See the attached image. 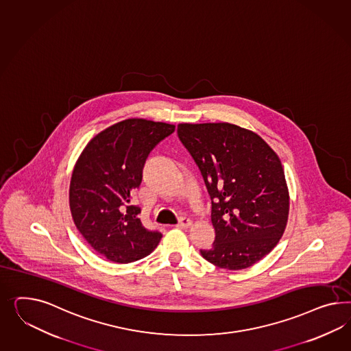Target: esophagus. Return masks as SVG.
Masks as SVG:
<instances>
[{
  "label": "esophagus",
  "instance_id": "1",
  "mask_svg": "<svg viewBox=\"0 0 351 351\" xmlns=\"http://www.w3.org/2000/svg\"><path fill=\"white\" fill-rule=\"evenodd\" d=\"M191 226H192V221L189 218H180L177 224V227L180 230H187V228H190Z\"/></svg>",
  "mask_w": 351,
  "mask_h": 351
}]
</instances>
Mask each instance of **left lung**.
Instances as JSON below:
<instances>
[{"label": "left lung", "mask_w": 351, "mask_h": 351, "mask_svg": "<svg viewBox=\"0 0 351 351\" xmlns=\"http://www.w3.org/2000/svg\"><path fill=\"white\" fill-rule=\"evenodd\" d=\"M177 132L211 199L215 241L202 258L230 271L249 268L276 247L289 219L278 155L255 132L230 123H180Z\"/></svg>", "instance_id": "obj_1"}]
</instances>
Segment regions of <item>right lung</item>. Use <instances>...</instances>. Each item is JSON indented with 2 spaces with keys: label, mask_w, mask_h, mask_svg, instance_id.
Segmentation results:
<instances>
[{
  "label": "right lung",
  "mask_w": 351,
  "mask_h": 351,
  "mask_svg": "<svg viewBox=\"0 0 351 351\" xmlns=\"http://www.w3.org/2000/svg\"><path fill=\"white\" fill-rule=\"evenodd\" d=\"M174 130L173 124L140 118L119 121L96 134L75 162L71 217L90 247L108 261H140L160 242L162 234L142 226L141 209L130 199L150 151Z\"/></svg>",
  "instance_id": "add662e5"
}]
</instances>
